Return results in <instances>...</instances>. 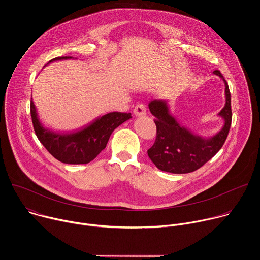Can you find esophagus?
<instances>
[{
	"label": "esophagus",
	"mask_w": 260,
	"mask_h": 260,
	"mask_svg": "<svg viewBox=\"0 0 260 260\" xmlns=\"http://www.w3.org/2000/svg\"><path fill=\"white\" fill-rule=\"evenodd\" d=\"M134 114L135 116H144L146 114V108L143 104H139L134 109Z\"/></svg>",
	"instance_id": "34e87169"
}]
</instances>
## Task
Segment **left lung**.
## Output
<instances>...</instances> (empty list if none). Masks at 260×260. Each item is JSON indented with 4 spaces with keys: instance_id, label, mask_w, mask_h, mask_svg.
I'll use <instances>...</instances> for the list:
<instances>
[{
    "instance_id": "8db88e82",
    "label": "left lung",
    "mask_w": 260,
    "mask_h": 260,
    "mask_svg": "<svg viewBox=\"0 0 260 260\" xmlns=\"http://www.w3.org/2000/svg\"><path fill=\"white\" fill-rule=\"evenodd\" d=\"M213 74L224 82L225 105L218 113L223 119V126L212 137L194 134L172 114L168 100L154 99L148 107L155 117L156 140L147 151L157 169L173 174H187L197 171L210 160L223 146L232 124V106L229 84L220 71Z\"/></svg>"
}]
</instances>
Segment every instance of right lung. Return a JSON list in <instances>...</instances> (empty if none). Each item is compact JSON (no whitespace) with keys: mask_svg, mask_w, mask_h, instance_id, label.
Segmentation results:
<instances>
[{"mask_svg":"<svg viewBox=\"0 0 260 260\" xmlns=\"http://www.w3.org/2000/svg\"><path fill=\"white\" fill-rule=\"evenodd\" d=\"M72 58L74 57H55L48 63ZM30 116L36 136L47 151L57 160L69 165H84L93 160L106 148L113 131L132 118L131 113L110 112L99 116L80 129L68 133L56 132L44 126L41 122L32 100L30 101Z\"/></svg>","mask_w":260,"mask_h":260,"instance_id":"1","label":"right lung"}]
</instances>
